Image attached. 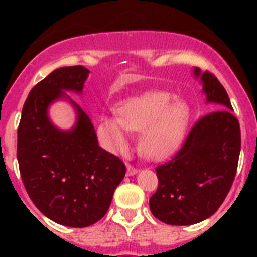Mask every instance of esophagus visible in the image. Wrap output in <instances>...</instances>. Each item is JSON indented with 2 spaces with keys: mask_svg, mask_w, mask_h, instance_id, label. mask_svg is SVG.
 Segmentation results:
<instances>
[{
  "mask_svg": "<svg viewBox=\"0 0 257 257\" xmlns=\"http://www.w3.org/2000/svg\"><path fill=\"white\" fill-rule=\"evenodd\" d=\"M138 171H139V170L136 169V167H134V166L131 165H127V176H133V175L138 174Z\"/></svg>",
  "mask_w": 257,
  "mask_h": 257,
  "instance_id": "1",
  "label": "esophagus"
}]
</instances>
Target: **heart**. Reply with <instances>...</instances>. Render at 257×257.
<instances>
[{
  "label": "heart",
  "mask_w": 257,
  "mask_h": 257,
  "mask_svg": "<svg viewBox=\"0 0 257 257\" xmlns=\"http://www.w3.org/2000/svg\"><path fill=\"white\" fill-rule=\"evenodd\" d=\"M187 108L167 92H148L126 101L117 117L101 118L100 135L112 151L122 152L128 144V130L143 131L140 145L151 158L169 156L180 143L187 127Z\"/></svg>",
  "instance_id": "obj_1"
}]
</instances>
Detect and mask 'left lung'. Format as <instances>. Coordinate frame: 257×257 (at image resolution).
I'll use <instances>...</instances> for the list:
<instances>
[{
	"instance_id": "obj_1",
	"label": "left lung",
	"mask_w": 257,
	"mask_h": 257,
	"mask_svg": "<svg viewBox=\"0 0 257 257\" xmlns=\"http://www.w3.org/2000/svg\"><path fill=\"white\" fill-rule=\"evenodd\" d=\"M201 77L207 103L224 109L202 115L171 160L157 166L158 189L149 199L154 217L169 225H192L219 210L228 196L240 152L239 122L219 79L206 70Z\"/></svg>"
}]
</instances>
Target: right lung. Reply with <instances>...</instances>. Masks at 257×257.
<instances>
[{
  "instance_id": "right-lung-1",
  "label": "right lung",
  "mask_w": 257,
  "mask_h": 257,
  "mask_svg": "<svg viewBox=\"0 0 257 257\" xmlns=\"http://www.w3.org/2000/svg\"><path fill=\"white\" fill-rule=\"evenodd\" d=\"M88 69H55L32 88L18 127L17 157L23 184L36 207L52 221L72 228L95 224L108 211L126 174L117 156L99 147L94 124L63 90L82 92ZM65 97L77 112L72 131L51 123L47 109Z\"/></svg>"
}]
</instances>
